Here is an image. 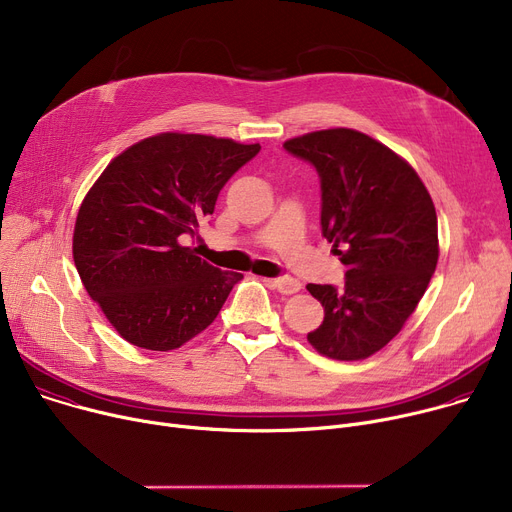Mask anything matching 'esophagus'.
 <instances>
[{"label": "esophagus", "mask_w": 512, "mask_h": 512, "mask_svg": "<svg viewBox=\"0 0 512 512\" xmlns=\"http://www.w3.org/2000/svg\"><path fill=\"white\" fill-rule=\"evenodd\" d=\"M268 283L274 289H277L279 293H283V295H293V293H297L301 289V283L297 279H293V277H277V279H270Z\"/></svg>", "instance_id": "obj_1"}]
</instances>
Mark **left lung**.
I'll list each match as a JSON object with an SVG mask.
<instances>
[{
	"label": "left lung",
	"instance_id": "left-lung-1",
	"mask_svg": "<svg viewBox=\"0 0 512 512\" xmlns=\"http://www.w3.org/2000/svg\"><path fill=\"white\" fill-rule=\"evenodd\" d=\"M283 147L316 168L322 233L346 266L340 287L307 285L324 307L307 340L330 359H367L402 330L435 274V205L402 157L365 133L328 129Z\"/></svg>",
	"mask_w": 512,
	"mask_h": 512
}]
</instances>
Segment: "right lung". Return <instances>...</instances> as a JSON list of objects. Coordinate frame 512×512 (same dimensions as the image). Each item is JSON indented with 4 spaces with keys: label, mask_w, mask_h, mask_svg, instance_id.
Segmentation results:
<instances>
[{
    "label": "right lung",
    "mask_w": 512,
    "mask_h": 512,
    "mask_svg": "<svg viewBox=\"0 0 512 512\" xmlns=\"http://www.w3.org/2000/svg\"><path fill=\"white\" fill-rule=\"evenodd\" d=\"M258 151V143L162 133L114 157L90 188L75 221L73 262L127 342L172 350L213 324L242 274L211 266L184 242Z\"/></svg>",
    "instance_id": "right-lung-1"
}]
</instances>
